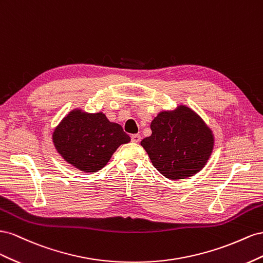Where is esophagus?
I'll use <instances>...</instances> for the list:
<instances>
[{"label": "esophagus", "instance_id": "esophagus-1", "mask_svg": "<svg viewBox=\"0 0 263 263\" xmlns=\"http://www.w3.org/2000/svg\"><path fill=\"white\" fill-rule=\"evenodd\" d=\"M131 141L133 142V143H139V142L141 141V136L140 134H133V136L131 137Z\"/></svg>", "mask_w": 263, "mask_h": 263}]
</instances>
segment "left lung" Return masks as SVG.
I'll return each mask as SVG.
<instances>
[{
    "mask_svg": "<svg viewBox=\"0 0 263 263\" xmlns=\"http://www.w3.org/2000/svg\"><path fill=\"white\" fill-rule=\"evenodd\" d=\"M152 134L141 141L153 166L168 179L197 174L211 157L215 138L204 120L187 106L161 111L151 122Z\"/></svg>",
    "mask_w": 263,
    "mask_h": 263,
    "instance_id": "left-lung-1",
    "label": "left lung"
}]
</instances>
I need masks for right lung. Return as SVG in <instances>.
I'll list each match as a JSON object with an SVG mask.
<instances>
[{
  "instance_id": "1",
  "label": "right lung",
  "mask_w": 263,
  "mask_h": 263,
  "mask_svg": "<svg viewBox=\"0 0 263 263\" xmlns=\"http://www.w3.org/2000/svg\"><path fill=\"white\" fill-rule=\"evenodd\" d=\"M51 139L58 154L85 173L100 171L120 145L131 141L122 126L110 122L103 112L88 114L81 109L70 111Z\"/></svg>"
}]
</instances>
